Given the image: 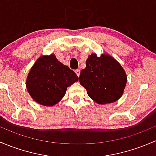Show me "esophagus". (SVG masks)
I'll return each mask as SVG.
<instances>
[{"label":"esophagus","instance_id":"obj_1","mask_svg":"<svg viewBox=\"0 0 156 156\" xmlns=\"http://www.w3.org/2000/svg\"><path fill=\"white\" fill-rule=\"evenodd\" d=\"M75 72L76 73V75H78V77L80 76V73H81V71H80V69H77V70L75 71Z\"/></svg>","mask_w":156,"mask_h":156}]
</instances>
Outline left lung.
Here are the masks:
<instances>
[{
    "label": "left lung",
    "instance_id": "obj_1",
    "mask_svg": "<svg viewBox=\"0 0 156 156\" xmlns=\"http://www.w3.org/2000/svg\"><path fill=\"white\" fill-rule=\"evenodd\" d=\"M125 69L108 53H92L86 60L79 77L81 85L90 97L100 105L114 103L122 97L127 84Z\"/></svg>",
    "mask_w": 156,
    "mask_h": 156
}]
</instances>
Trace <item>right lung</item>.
<instances>
[{
	"label": "right lung",
	"mask_w": 156,
	"mask_h": 156,
	"mask_svg": "<svg viewBox=\"0 0 156 156\" xmlns=\"http://www.w3.org/2000/svg\"><path fill=\"white\" fill-rule=\"evenodd\" d=\"M78 80V75L51 53L36 60L27 76L26 88L36 103L53 106L63 98L67 87Z\"/></svg>",
	"instance_id": "1"
}]
</instances>
